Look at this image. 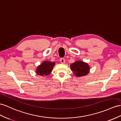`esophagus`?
I'll use <instances>...</instances> for the list:
<instances>
[{
    "instance_id": "esophagus-1",
    "label": "esophagus",
    "mask_w": 121,
    "mask_h": 121,
    "mask_svg": "<svg viewBox=\"0 0 121 121\" xmlns=\"http://www.w3.org/2000/svg\"><path fill=\"white\" fill-rule=\"evenodd\" d=\"M60 62L62 64L65 63V59L64 58H61L60 59Z\"/></svg>"
}]
</instances>
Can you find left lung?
Returning <instances> with one entry per match:
<instances>
[{"label":"left lung","instance_id":"left-lung-1","mask_svg":"<svg viewBox=\"0 0 121 121\" xmlns=\"http://www.w3.org/2000/svg\"><path fill=\"white\" fill-rule=\"evenodd\" d=\"M70 69L77 77L87 75L89 73L90 66L87 63L83 61H76L70 65Z\"/></svg>","mask_w":121,"mask_h":121}]
</instances>
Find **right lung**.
Here are the masks:
<instances>
[{"instance_id":"add662e5","label":"right lung","mask_w":121,"mask_h":121,"mask_svg":"<svg viewBox=\"0 0 121 121\" xmlns=\"http://www.w3.org/2000/svg\"><path fill=\"white\" fill-rule=\"evenodd\" d=\"M55 65V63L52 62L51 61H43L37 67L36 73L41 76H48L52 72Z\"/></svg>"}]
</instances>
